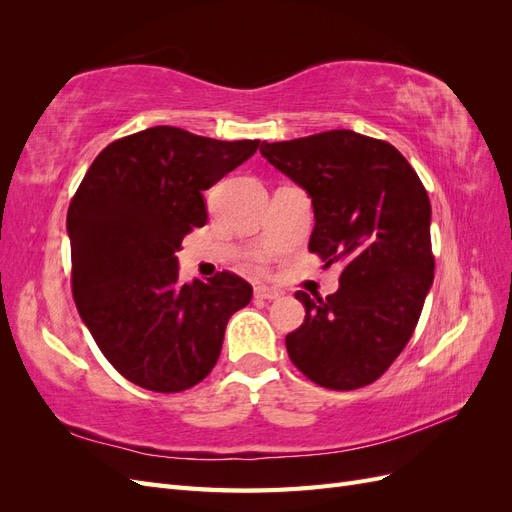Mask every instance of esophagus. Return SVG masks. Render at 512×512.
Segmentation results:
<instances>
[{
    "mask_svg": "<svg viewBox=\"0 0 512 512\" xmlns=\"http://www.w3.org/2000/svg\"><path fill=\"white\" fill-rule=\"evenodd\" d=\"M254 294H256V299H267V301H273V299L280 297V292L269 288V286H256Z\"/></svg>",
    "mask_w": 512,
    "mask_h": 512,
    "instance_id": "esophagus-1",
    "label": "esophagus"
}]
</instances>
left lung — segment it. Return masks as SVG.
I'll list each match as a JSON object with an SVG mask.
<instances>
[{"mask_svg": "<svg viewBox=\"0 0 512 512\" xmlns=\"http://www.w3.org/2000/svg\"><path fill=\"white\" fill-rule=\"evenodd\" d=\"M260 153L312 198L309 252L344 267L327 299L294 294L305 320L286 335L290 361L324 389H361L406 348L433 284L429 196L391 143L352 130Z\"/></svg>", "mask_w": 512, "mask_h": 512, "instance_id": "obj_1", "label": "left lung"}]
</instances>
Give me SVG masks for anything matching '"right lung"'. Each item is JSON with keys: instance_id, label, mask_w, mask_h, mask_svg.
<instances>
[{"instance_id": "add662e5", "label": "right lung", "mask_w": 512, "mask_h": 512, "mask_svg": "<svg viewBox=\"0 0 512 512\" xmlns=\"http://www.w3.org/2000/svg\"><path fill=\"white\" fill-rule=\"evenodd\" d=\"M258 145L147 128L102 149L72 198L76 309L108 363L147 391L179 393L207 378L230 316L252 299L230 271L181 284L175 252L207 222L203 192Z\"/></svg>"}]
</instances>
